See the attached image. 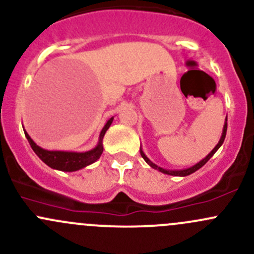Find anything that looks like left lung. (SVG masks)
<instances>
[{"mask_svg": "<svg viewBox=\"0 0 254 254\" xmlns=\"http://www.w3.org/2000/svg\"><path fill=\"white\" fill-rule=\"evenodd\" d=\"M226 131H227V118H226V119H225V125H224V129H222V135H221V137H220V140H219V142H217V145L215 146L214 148H212V151H211V152H210L209 155H207L205 158H203V160H201L200 162H198V163H196V165L191 166V167H189V168H186V170H181V171L165 170V168L160 167V166H157V165H155V163H153V162H151V161L148 160V157H147V156L145 155V152H143L141 147H140V153H141L142 158H143V160L146 161V163H147L148 166H151V167H152V168H155V170L160 171V172L165 173V175H170V176H179V177H186V176H189V175H191V173H194V172H195V171H198L199 168H201V167H203V166L205 165V163L207 162V161H209L210 158H211L212 156H214V153L216 152V151L219 150V148H220V146H221L222 143H224V140H225V137H226Z\"/></svg>", "mask_w": 254, "mask_h": 254, "instance_id": "left-lung-1", "label": "left lung"}]
</instances>
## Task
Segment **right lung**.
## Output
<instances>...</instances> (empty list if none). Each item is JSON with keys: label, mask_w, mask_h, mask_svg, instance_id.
<instances>
[{"label": "right lung", "mask_w": 254, "mask_h": 254, "mask_svg": "<svg viewBox=\"0 0 254 254\" xmlns=\"http://www.w3.org/2000/svg\"><path fill=\"white\" fill-rule=\"evenodd\" d=\"M113 119L112 117L106 125L102 129L101 134H99L98 143L94 148L89 151H84V152H72V151H49L45 148H42L38 146L37 143L32 140V137L28 135V132L24 130L25 137H27L28 142L32 146L33 151L35 155L45 163L49 167L53 170L63 171V172H75V171L82 170V168L87 167V166L92 165L96 162L99 157H101L102 152H103V137L106 135L107 130L112 125Z\"/></svg>", "instance_id": "right-lung-1"}]
</instances>
